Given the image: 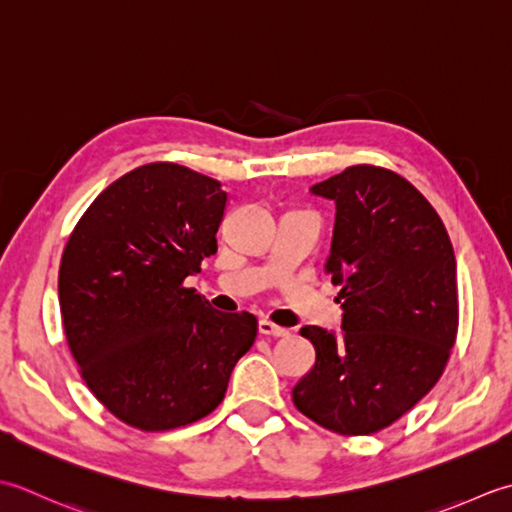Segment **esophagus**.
Segmentation results:
<instances>
[{
    "label": "esophagus",
    "mask_w": 512,
    "mask_h": 512,
    "mask_svg": "<svg viewBox=\"0 0 512 512\" xmlns=\"http://www.w3.org/2000/svg\"><path fill=\"white\" fill-rule=\"evenodd\" d=\"M258 331L263 333V336H271V338H287L289 336V329L278 327V325H274V322H269V320H260L258 322Z\"/></svg>",
    "instance_id": "obj_1"
}]
</instances>
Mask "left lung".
<instances>
[{"label":"left lung","instance_id":"obj_1","mask_svg":"<svg viewBox=\"0 0 512 512\" xmlns=\"http://www.w3.org/2000/svg\"><path fill=\"white\" fill-rule=\"evenodd\" d=\"M336 205L325 274L340 333L307 325L316 362L296 409L340 435L387 429L429 393L457 333L455 254L442 218L391 170L353 165L309 187Z\"/></svg>","mask_w":512,"mask_h":512}]
</instances>
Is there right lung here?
<instances>
[{
    "mask_svg": "<svg viewBox=\"0 0 512 512\" xmlns=\"http://www.w3.org/2000/svg\"><path fill=\"white\" fill-rule=\"evenodd\" d=\"M218 181L176 163L123 174L81 216L61 256L59 305L81 378L141 431L210 415L252 347L258 320L183 287L216 254Z\"/></svg>",
    "mask_w": 512,
    "mask_h": 512,
    "instance_id": "add662e5",
    "label": "right lung"
}]
</instances>
